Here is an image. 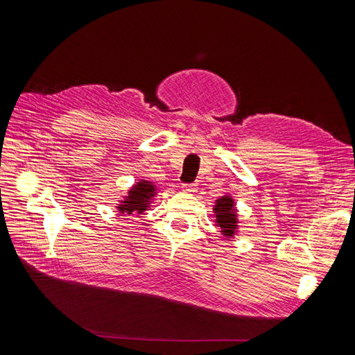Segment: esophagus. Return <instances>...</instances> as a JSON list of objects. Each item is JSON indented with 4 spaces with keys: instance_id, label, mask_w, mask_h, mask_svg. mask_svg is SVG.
<instances>
[{
    "instance_id": "34e87169",
    "label": "esophagus",
    "mask_w": 355,
    "mask_h": 355,
    "mask_svg": "<svg viewBox=\"0 0 355 355\" xmlns=\"http://www.w3.org/2000/svg\"><path fill=\"white\" fill-rule=\"evenodd\" d=\"M182 191L187 192V193H195L198 191V187L195 183H188V184H183Z\"/></svg>"
}]
</instances>
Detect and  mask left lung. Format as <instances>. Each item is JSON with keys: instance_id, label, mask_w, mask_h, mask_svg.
<instances>
[{"instance_id": "left-lung-1", "label": "left lung", "mask_w": 355, "mask_h": 355, "mask_svg": "<svg viewBox=\"0 0 355 355\" xmlns=\"http://www.w3.org/2000/svg\"><path fill=\"white\" fill-rule=\"evenodd\" d=\"M216 227L221 228V234L227 239H234L239 231V215L235 202L230 195L218 198L214 207Z\"/></svg>"}]
</instances>
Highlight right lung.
Wrapping results in <instances>:
<instances>
[{
  "mask_svg": "<svg viewBox=\"0 0 355 355\" xmlns=\"http://www.w3.org/2000/svg\"><path fill=\"white\" fill-rule=\"evenodd\" d=\"M157 188L155 187L153 182L143 180L132 184V188L128 191L127 196L120 200L116 209L120 214L124 215H132V214H143L148 209L151 200L156 196Z\"/></svg>",
  "mask_w": 355,
  "mask_h": 355,
  "instance_id": "right-lung-1",
  "label": "right lung"
}]
</instances>
